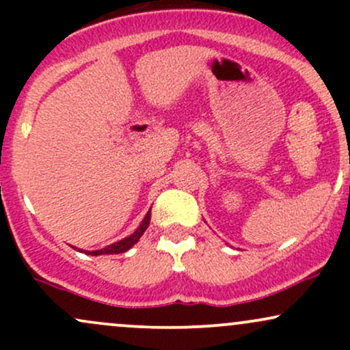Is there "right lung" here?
<instances>
[{
	"label": "right lung",
	"mask_w": 350,
	"mask_h": 350,
	"mask_svg": "<svg viewBox=\"0 0 350 350\" xmlns=\"http://www.w3.org/2000/svg\"><path fill=\"white\" fill-rule=\"evenodd\" d=\"M150 220H151V211H148V214L143 219V222L139 224V227L136 228V230L130 237H126V239L120 240V242H116L113 245H108V247L102 248V250L88 252V255H113V253H123V252L130 250V248L133 247L136 242H138L139 237L144 234V230H146L148 226H150Z\"/></svg>",
	"instance_id": "right-lung-1"
}]
</instances>
